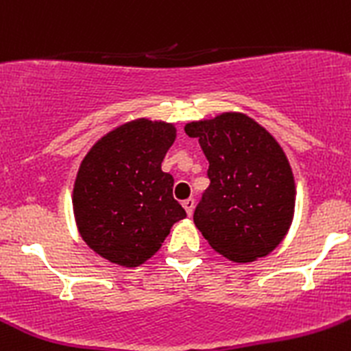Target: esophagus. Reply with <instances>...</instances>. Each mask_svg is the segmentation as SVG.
<instances>
[{
  "instance_id": "obj_1",
  "label": "esophagus",
  "mask_w": 351,
  "mask_h": 351,
  "mask_svg": "<svg viewBox=\"0 0 351 351\" xmlns=\"http://www.w3.org/2000/svg\"><path fill=\"white\" fill-rule=\"evenodd\" d=\"M182 206H183V209L186 210V214H189V216H192L193 207H195V200H193V199H186V200H183Z\"/></svg>"
}]
</instances>
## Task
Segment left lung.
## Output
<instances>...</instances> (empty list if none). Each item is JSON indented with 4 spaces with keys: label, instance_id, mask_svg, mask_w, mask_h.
<instances>
[{
    "label": "left lung",
    "instance_id": "left-lung-1",
    "mask_svg": "<svg viewBox=\"0 0 351 351\" xmlns=\"http://www.w3.org/2000/svg\"><path fill=\"white\" fill-rule=\"evenodd\" d=\"M209 161V186L193 223L210 247L234 262H252L280 245L295 210L290 162L273 135L241 113L185 125Z\"/></svg>",
    "mask_w": 351,
    "mask_h": 351
}]
</instances>
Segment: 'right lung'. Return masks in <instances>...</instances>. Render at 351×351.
Returning <instances> with one entry per match:
<instances>
[{"instance_id": "add662e5", "label": "right lung", "mask_w": 351, "mask_h": 351, "mask_svg": "<svg viewBox=\"0 0 351 351\" xmlns=\"http://www.w3.org/2000/svg\"><path fill=\"white\" fill-rule=\"evenodd\" d=\"M176 128L165 121H130L87 152L73 186L82 238L113 264L137 267L161 248L186 216L173 199V176L161 169Z\"/></svg>"}]
</instances>
